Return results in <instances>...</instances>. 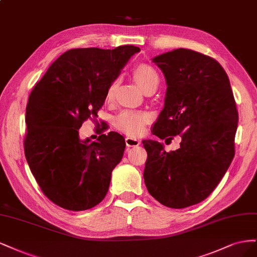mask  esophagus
I'll return each instance as SVG.
<instances>
[{"instance_id": "esophagus-1", "label": "esophagus", "mask_w": 257, "mask_h": 257, "mask_svg": "<svg viewBox=\"0 0 257 257\" xmlns=\"http://www.w3.org/2000/svg\"><path fill=\"white\" fill-rule=\"evenodd\" d=\"M125 142H126V145L128 147H134V146H138V145L141 144V141L139 139H135V138H131V137H126Z\"/></svg>"}]
</instances>
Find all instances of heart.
I'll use <instances>...</instances> for the list:
<instances>
[{
    "instance_id": "heart-1",
    "label": "heart",
    "mask_w": 257,
    "mask_h": 257,
    "mask_svg": "<svg viewBox=\"0 0 257 257\" xmlns=\"http://www.w3.org/2000/svg\"><path fill=\"white\" fill-rule=\"evenodd\" d=\"M134 77L145 92L157 88L159 84V73L147 64H140L134 69ZM117 80H114L109 85L105 93V100L112 101L117 88ZM152 119V115L146 111L123 110L114 117V126L119 131L129 136H139L142 134L145 126Z\"/></svg>"
}]
</instances>
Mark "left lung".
I'll return each instance as SVG.
<instances>
[{"mask_svg": "<svg viewBox=\"0 0 257 257\" xmlns=\"http://www.w3.org/2000/svg\"><path fill=\"white\" fill-rule=\"evenodd\" d=\"M167 80L165 103L153 127L161 140L181 138L165 152L144 140V181L148 192L170 208L204 201L224 176L235 155L238 111L225 70L212 57L176 49L153 60Z\"/></svg>", "mask_w": 257, "mask_h": 257, "instance_id": "8db88e82", "label": "left lung"}]
</instances>
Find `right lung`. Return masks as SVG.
Instances as JSON below:
<instances>
[{"mask_svg":"<svg viewBox=\"0 0 257 257\" xmlns=\"http://www.w3.org/2000/svg\"><path fill=\"white\" fill-rule=\"evenodd\" d=\"M135 46L79 48L63 53L37 82L26 111L24 154L43 193L64 209L81 211L100 203L126 143L111 131L81 141L79 129L97 113ZM97 121V120H96Z\"/></svg>","mask_w":257,"mask_h":257,"instance_id":"obj_1","label":"right lung"}]
</instances>
